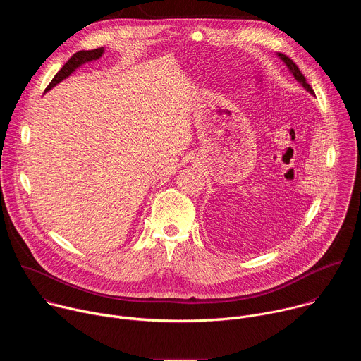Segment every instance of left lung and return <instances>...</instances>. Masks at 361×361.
Instances as JSON below:
<instances>
[{
    "instance_id": "left-lung-1",
    "label": "left lung",
    "mask_w": 361,
    "mask_h": 361,
    "mask_svg": "<svg viewBox=\"0 0 361 361\" xmlns=\"http://www.w3.org/2000/svg\"><path fill=\"white\" fill-rule=\"evenodd\" d=\"M279 57L287 64V67L290 68V71L293 73V75L295 77V80L298 81V82H301L302 84V87L307 90V91H310L312 94H314V91H313V88L310 87V84L307 82V80H305V77L302 75V73L300 71V68L297 67V64L290 59V57H287V56H284V54H281V53H279Z\"/></svg>"
}]
</instances>
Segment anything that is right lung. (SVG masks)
I'll list each match as a JSON object with an SVG mask.
<instances>
[{"label": "right lung", "instance_id": "obj_1", "mask_svg": "<svg viewBox=\"0 0 361 361\" xmlns=\"http://www.w3.org/2000/svg\"><path fill=\"white\" fill-rule=\"evenodd\" d=\"M102 47L99 48H95V49H90V51H78V53H75L64 66L63 68L54 75V78L51 80V82L47 85L45 91L51 90L54 85H57L60 81H63L64 78H67L77 67H80L81 64L84 63H88V61H92V60H97L102 56Z\"/></svg>", "mask_w": 361, "mask_h": 361}]
</instances>
